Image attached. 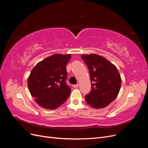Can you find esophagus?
<instances>
[{"mask_svg": "<svg viewBox=\"0 0 148 148\" xmlns=\"http://www.w3.org/2000/svg\"><path fill=\"white\" fill-rule=\"evenodd\" d=\"M79 86V84L78 83V84H74V85H73V88H78Z\"/></svg>", "mask_w": 148, "mask_h": 148, "instance_id": "esophagus-1", "label": "esophagus"}]
</instances>
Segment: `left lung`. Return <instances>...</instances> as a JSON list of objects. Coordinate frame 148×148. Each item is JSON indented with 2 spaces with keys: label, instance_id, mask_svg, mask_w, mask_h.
I'll use <instances>...</instances> for the list:
<instances>
[{
  "label": "left lung",
  "instance_id": "1",
  "mask_svg": "<svg viewBox=\"0 0 148 148\" xmlns=\"http://www.w3.org/2000/svg\"><path fill=\"white\" fill-rule=\"evenodd\" d=\"M82 59L88 67L92 86L85 100L93 108H104L114 101L120 91L122 79L117 67L95 53L83 54Z\"/></svg>",
  "mask_w": 148,
  "mask_h": 148
}]
</instances>
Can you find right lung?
Masks as SVG:
<instances>
[{
  "instance_id": "right-lung-1",
  "label": "right lung",
  "mask_w": 148,
  "mask_h": 148,
  "mask_svg": "<svg viewBox=\"0 0 148 148\" xmlns=\"http://www.w3.org/2000/svg\"><path fill=\"white\" fill-rule=\"evenodd\" d=\"M71 54H53L39 62L28 79L31 95L41 107L56 109L70 96L71 88L66 84V64Z\"/></svg>"
}]
</instances>
